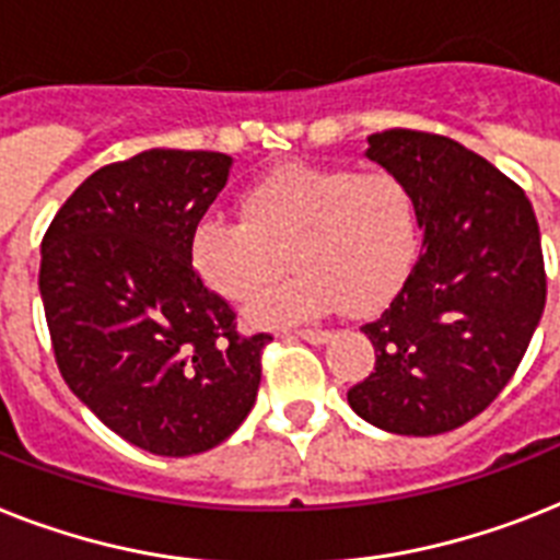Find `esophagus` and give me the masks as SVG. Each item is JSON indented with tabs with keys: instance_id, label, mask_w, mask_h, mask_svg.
Wrapping results in <instances>:
<instances>
[{
	"instance_id": "34e87169",
	"label": "esophagus",
	"mask_w": 560,
	"mask_h": 560,
	"mask_svg": "<svg viewBox=\"0 0 560 560\" xmlns=\"http://www.w3.org/2000/svg\"><path fill=\"white\" fill-rule=\"evenodd\" d=\"M295 336L311 345H325L334 339V334H330V330H319V327H311V330H295Z\"/></svg>"
}]
</instances>
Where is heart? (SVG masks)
<instances>
[{
	"mask_svg": "<svg viewBox=\"0 0 560 560\" xmlns=\"http://www.w3.org/2000/svg\"><path fill=\"white\" fill-rule=\"evenodd\" d=\"M241 215L209 212L192 230L189 261L212 293L247 302L280 269L296 272L247 307L256 327L319 319L348 304L368 313L406 284L420 249L411 186L394 172L288 163L241 195Z\"/></svg>",
	"mask_w": 560,
	"mask_h": 560,
	"instance_id": "1",
	"label": "heart"
}]
</instances>
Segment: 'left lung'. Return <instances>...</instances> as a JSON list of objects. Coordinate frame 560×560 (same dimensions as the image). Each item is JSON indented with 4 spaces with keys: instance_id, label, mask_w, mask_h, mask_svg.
<instances>
[{
    "instance_id": "8db88e82",
    "label": "left lung",
    "mask_w": 560,
    "mask_h": 560,
    "mask_svg": "<svg viewBox=\"0 0 560 560\" xmlns=\"http://www.w3.org/2000/svg\"><path fill=\"white\" fill-rule=\"evenodd\" d=\"M365 158L411 186L422 253L362 327L376 365L348 402L376 429L431 438L483 411L529 348L547 302L538 221L521 186L443 135L380 131Z\"/></svg>"
}]
</instances>
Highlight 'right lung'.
<instances>
[{
  "label": "right lung",
  "instance_id": "add662e5",
  "mask_svg": "<svg viewBox=\"0 0 560 560\" xmlns=\"http://www.w3.org/2000/svg\"><path fill=\"white\" fill-rule=\"evenodd\" d=\"M221 152L149 149L77 186L43 238L45 319L74 397L161 457L224 443L261 383V348L203 288L189 238L230 177Z\"/></svg>",
  "mask_w": 560,
  "mask_h": 560
}]
</instances>
